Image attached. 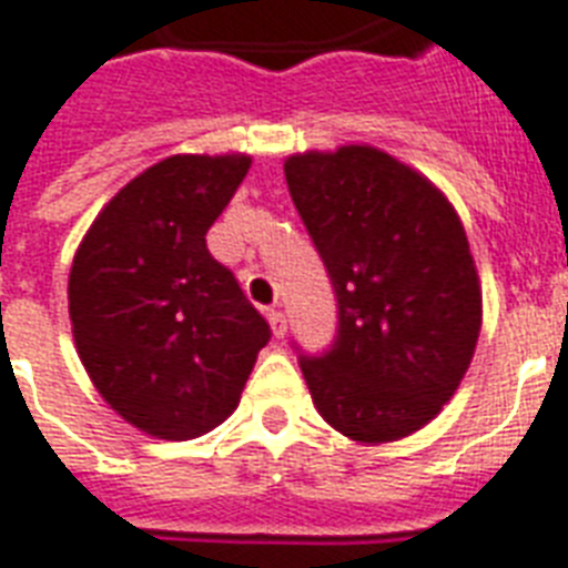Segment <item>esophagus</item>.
Segmentation results:
<instances>
[{"mask_svg":"<svg viewBox=\"0 0 568 568\" xmlns=\"http://www.w3.org/2000/svg\"><path fill=\"white\" fill-rule=\"evenodd\" d=\"M267 321H271V329H274V336L276 338H283L285 336V315L280 310H271L267 312Z\"/></svg>","mask_w":568,"mask_h":568,"instance_id":"34e87169","label":"esophagus"}]
</instances>
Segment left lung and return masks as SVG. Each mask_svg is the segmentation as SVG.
I'll return each mask as SVG.
<instances>
[{"instance_id": "left-lung-1", "label": "left lung", "mask_w": 568, "mask_h": 568, "mask_svg": "<svg viewBox=\"0 0 568 568\" xmlns=\"http://www.w3.org/2000/svg\"><path fill=\"white\" fill-rule=\"evenodd\" d=\"M285 182L338 303L327 354H301L315 409L354 442L439 415L480 336V280L454 205L374 146L288 155Z\"/></svg>"}]
</instances>
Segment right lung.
Here are the masks:
<instances>
[{
  "mask_svg": "<svg viewBox=\"0 0 568 568\" xmlns=\"http://www.w3.org/2000/svg\"><path fill=\"white\" fill-rule=\"evenodd\" d=\"M250 155H171L97 214L70 267V321L105 404L159 439H194L239 406L271 327L205 232Z\"/></svg>",
  "mask_w": 568,
  "mask_h": 568,
  "instance_id": "add662e5",
  "label": "right lung"
}]
</instances>
